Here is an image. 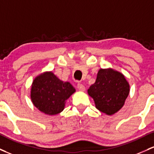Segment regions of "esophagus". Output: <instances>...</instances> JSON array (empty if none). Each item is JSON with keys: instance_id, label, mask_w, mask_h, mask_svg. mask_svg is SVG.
<instances>
[{"instance_id": "esophagus-1", "label": "esophagus", "mask_w": 154, "mask_h": 154, "mask_svg": "<svg viewBox=\"0 0 154 154\" xmlns=\"http://www.w3.org/2000/svg\"><path fill=\"white\" fill-rule=\"evenodd\" d=\"M77 88H78V89H79V90L81 91H85V89H86L85 86H84L82 84H78Z\"/></svg>"}]
</instances>
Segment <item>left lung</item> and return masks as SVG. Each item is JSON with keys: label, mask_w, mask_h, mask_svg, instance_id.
<instances>
[{"label": "left lung", "mask_w": 154, "mask_h": 154, "mask_svg": "<svg viewBox=\"0 0 154 154\" xmlns=\"http://www.w3.org/2000/svg\"><path fill=\"white\" fill-rule=\"evenodd\" d=\"M129 90V83L122 72L112 68H101L95 83L87 92L94 100L97 109L111 116L124 106Z\"/></svg>", "instance_id": "obj_1"}]
</instances>
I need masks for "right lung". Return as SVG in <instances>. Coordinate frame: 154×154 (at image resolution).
<instances>
[{
    "mask_svg": "<svg viewBox=\"0 0 154 154\" xmlns=\"http://www.w3.org/2000/svg\"><path fill=\"white\" fill-rule=\"evenodd\" d=\"M75 91L70 83L59 79L51 71L36 76L31 86L30 98L32 104L45 114L61 113L66 100Z\"/></svg>",
    "mask_w": 154,
    "mask_h": 154,
    "instance_id": "add662e5",
    "label": "right lung"
}]
</instances>
